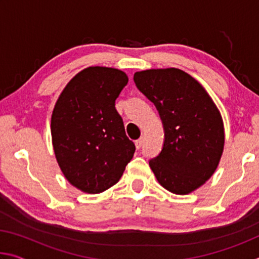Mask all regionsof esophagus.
Masks as SVG:
<instances>
[{
    "label": "esophagus",
    "mask_w": 259,
    "mask_h": 259,
    "mask_svg": "<svg viewBox=\"0 0 259 259\" xmlns=\"http://www.w3.org/2000/svg\"><path fill=\"white\" fill-rule=\"evenodd\" d=\"M143 143H144V138H139V139L136 140V142H135L136 148H137V150H139V148L143 146Z\"/></svg>",
    "instance_id": "1"
}]
</instances>
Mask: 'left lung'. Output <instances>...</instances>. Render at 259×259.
<instances>
[{"mask_svg": "<svg viewBox=\"0 0 259 259\" xmlns=\"http://www.w3.org/2000/svg\"><path fill=\"white\" fill-rule=\"evenodd\" d=\"M138 89L154 103L164 128L163 148L150 166L174 194L198 190L216 171L224 151L221 112L202 84L182 69L136 72Z\"/></svg>", "mask_w": 259, "mask_h": 259, "instance_id": "1", "label": "left lung"}]
</instances>
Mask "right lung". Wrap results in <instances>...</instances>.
Listing matches in <instances>:
<instances>
[{
    "instance_id": "add662e5",
    "label": "right lung",
    "mask_w": 259,
    "mask_h": 259,
    "mask_svg": "<svg viewBox=\"0 0 259 259\" xmlns=\"http://www.w3.org/2000/svg\"><path fill=\"white\" fill-rule=\"evenodd\" d=\"M123 71L90 66L61 91L51 115L56 160L69 184L98 194L120 181L133 159L135 144L126 137L115 100L128 83Z\"/></svg>"
}]
</instances>
